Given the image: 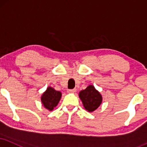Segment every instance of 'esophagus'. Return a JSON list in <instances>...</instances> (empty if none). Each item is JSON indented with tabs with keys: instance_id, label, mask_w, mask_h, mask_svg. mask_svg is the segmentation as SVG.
Wrapping results in <instances>:
<instances>
[{
	"instance_id": "34e87169",
	"label": "esophagus",
	"mask_w": 147,
	"mask_h": 147,
	"mask_svg": "<svg viewBox=\"0 0 147 147\" xmlns=\"http://www.w3.org/2000/svg\"><path fill=\"white\" fill-rule=\"evenodd\" d=\"M76 91V88H73V89H69L67 90L68 93H75Z\"/></svg>"
}]
</instances>
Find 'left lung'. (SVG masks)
Returning <instances> with one entry per match:
<instances>
[{"mask_svg":"<svg viewBox=\"0 0 147 147\" xmlns=\"http://www.w3.org/2000/svg\"><path fill=\"white\" fill-rule=\"evenodd\" d=\"M79 97L82 101L85 109L88 112H93L97 109L102 101L100 93L92 85H89L85 90H81Z\"/></svg>","mask_w":147,"mask_h":147,"instance_id":"obj_1","label":"left lung"}]
</instances>
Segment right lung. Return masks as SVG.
Returning <instances> with one entry per match:
<instances>
[{"label":"right lung","instance_id":"obj_1","mask_svg":"<svg viewBox=\"0 0 147 147\" xmlns=\"http://www.w3.org/2000/svg\"><path fill=\"white\" fill-rule=\"evenodd\" d=\"M61 97V92L57 91L52 87H48L41 96V101L45 108L49 110H52L59 104Z\"/></svg>","mask_w":147,"mask_h":147}]
</instances>
